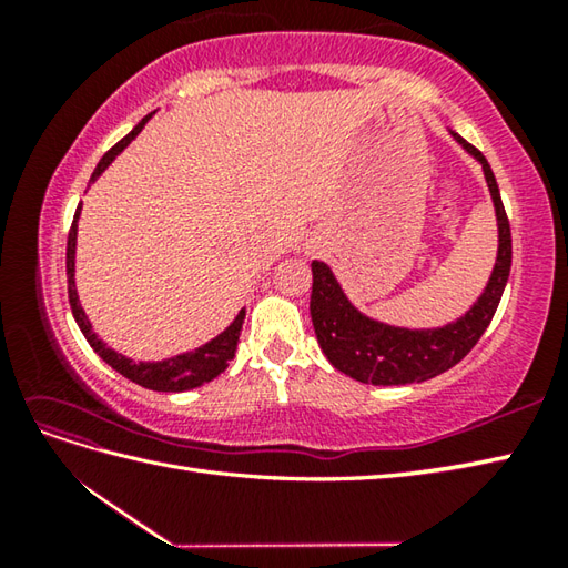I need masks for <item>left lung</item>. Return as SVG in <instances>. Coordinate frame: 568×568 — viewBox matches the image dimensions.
<instances>
[{"label":"left lung","instance_id":"obj_1","mask_svg":"<svg viewBox=\"0 0 568 568\" xmlns=\"http://www.w3.org/2000/svg\"><path fill=\"white\" fill-rule=\"evenodd\" d=\"M449 134L458 146L484 165L498 220L496 265H493L484 293L466 310V315L444 324V327L407 329L364 315L344 295L329 265L312 261L310 315L312 324H315L317 342L329 364L354 381L371 385H407L439 376V373L456 366L476 346L498 310L513 263L510 222L486 155L470 146L466 139L454 134L452 129Z\"/></svg>","mask_w":568,"mask_h":568}]
</instances>
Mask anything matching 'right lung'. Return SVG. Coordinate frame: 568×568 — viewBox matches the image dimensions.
<instances>
[{
  "instance_id": "1",
  "label": "right lung",
  "mask_w": 568,
  "mask_h": 568,
  "mask_svg": "<svg viewBox=\"0 0 568 568\" xmlns=\"http://www.w3.org/2000/svg\"><path fill=\"white\" fill-rule=\"evenodd\" d=\"M153 116V112L149 116H143L141 122L129 131V134L114 143V146L102 155V161L94 168V173L90 178V183H94L110 163L116 159L119 153H122L131 141H134L141 129L146 126L149 119ZM82 207V204H80ZM80 207L75 210V216H72V226H70V234H68V251H65V271H68V297H70V310H72V317H75L80 332L84 334V339L90 342V346L94 348V354H98L102 361H106L116 373H122L124 378H129L131 383H139L141 388H149V390H159V393H183V390H192V388H200L202 383H210L214 381L220 373L229 366V361L234 358L236 352V342H239V334H241V324H244L246 317V307L239 310V315L234 317V322L229 324V327L216 334L212 342L202 344L195 352H185V354H178L173 358H163V361H131L122 354H116L114 348L106 346L98 334L92 332V324L84 315V310L80 307V297H78V287H75V246H78V220H80Z\"/></svg>"
}]
</instances>
